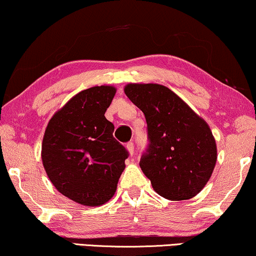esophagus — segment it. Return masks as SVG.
Masks as SVG:
<instances>
[{"label": "esophagus", "instance_id": "esophagus-1", "mask_svg": "<svg viewBox=\"0 0 256 256\" xmlns=\"http://www.w3.org/2000/svg\"><path fill=\"white\" fill-rule=\"evenodd\" d=\"M126 150H128V152L131 154V156L134 154V143H132V142H128V143L126 144Z\"/></svg>", "mask_w": 256, "mask_h": 256}]
</instances>
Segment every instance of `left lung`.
<instances>
[{
  "label": "left lung",
  "mask_w": 256,
  "mask_h": 256,
  "mask_svg": "<svg viewBox=\"0 0 256 256\" xmlns=\"http://www.w3.org/2000/svg\"><path fill=\"white\" fill-rule=\"evenodd\" d=\"M125 94L144 113L150 144L140 169L158 195L171 200L196 196L218 160L212 132L176 93L158 84H128Z\"/></svg>",
  "instance_id": "left-lung-1"
}]
</instances>
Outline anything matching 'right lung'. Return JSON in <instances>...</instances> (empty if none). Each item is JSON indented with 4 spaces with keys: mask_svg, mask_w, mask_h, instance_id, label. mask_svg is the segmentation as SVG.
I'll return each mask as SVG.
<instances>
[{
    "mask_svg": "<svg viewBox=\"0 0 256 256\" xmlns=\"http://www.w3.org/2000/svg\"><path fill=\"white\" fill-rule=\"evenodd\" d=\"M116 90L106 85L82 90L54 113L44 131L41 158L48 178L79 204H105L125 169L128 154L105 118Z\"/></svg>",
    "mask_w": 256,
    "mask_h": 256,
    "instance_id": "obj_1",
    "label": "right lung"
}]
</instances>
